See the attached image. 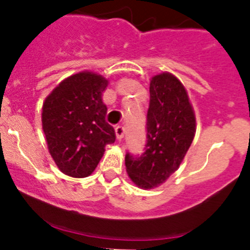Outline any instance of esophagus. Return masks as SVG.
Returning <instances> with one entry per match:
<instances>
[{"instance_id": "obj_1", "label": "esophagus", "mask_w": 250, "mask_h": 250, "mask_svg": "<svg viewBox=\"0 0 250 250\" xmlns=\"http://www.w3.org/2000/svg\"><path fill=\"white\" fill-rule=\"evenodd\" d=\"M124 134H125V129L123 126H116L115 127V135L118 140H121L124 138Z\"/></svg>"}]
</instances>
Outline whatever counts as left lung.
<instances>
[{"instance_id": "1", "label": "left lung", "mask_w": 250, "mask_h": 250, "mask_svg": "<svg viewBox=\"0 0 250 250\" xmlns=\"http://www.w3.org/2000/svg\"><path fill=\"white\" fill-rule=\"evenodd\" d=\"M146 145L140 156H125L131 182L141 189L160 187L184 160L196 131V120L184 85L170 72L150 80Z\"/></svg>"}]
</instances>
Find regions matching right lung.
Returning a JSON list of instances; mask_svg holds the SVG:
<instances>
[{
    "label": "right lung",
    "mask_w": 250,
    "mask_h": 250,
    "mask_svg": "<svg viewBox=\"0 0 250 250\" xmlns=\"http://www.w3.org/2000/svg\"><path fill=\"white\" fill-rule=\"evenodd\" d=\"M107 83L96 72H77L61 81L43 101L42 130L48 151L65 175H91L106 145L115 141L103 103Z\"/></svg>",
    "instance_id": "add662e5"
}]
</instances>
